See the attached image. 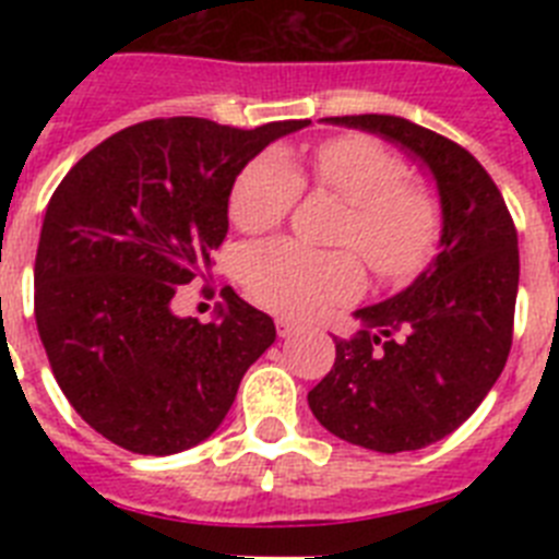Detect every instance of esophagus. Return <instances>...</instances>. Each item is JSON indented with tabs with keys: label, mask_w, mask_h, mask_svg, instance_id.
<instances>
[{
	"label": "esophagus",
	"mask_w": 559,
	"mask_h": 559,
	"mask_svg": "<svg viewBox=\"0 0 559 559\" xmlns=\"http://www.w3.org/2000/svg\"><path fill=\"white\" fill-rule=\"evenodd\" d=\"M274 324H276V333H280V338H288V335L296 330V324L288 322V319H276Z\"/></svg>",
	"instance_id": "34e87169"
}]
</instances>
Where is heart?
<instances>
[{
  "instance_id": "heart-1",
  "label": "heart",
  "mask_w": 559,
  "mask_h": 559,
  "mask_svg": "<svg viewBox=\"0 0 559 559\" xmlns=\"http://www.w3.org/2000/svg\"><path fill=\"white\" fill-rule=\"evenodd\" d=\"M310 181L349 204L338 243L353 246L369 269L403 283L431 257L439 206L426 187L408 181L406 162L386 145L347 133L316 145ZM302 195V176L280 151H265L240 170L229 195V218L240 231H269L288 218ZM237 274L254 302L285 316H316L347 302L364 285L353 251H316L296 240H269L240 254Z\"/></svg>"
}]
</instances>
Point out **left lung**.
Masks as SVG:
<instances>
[{
    "label": "left lung",
    "instance_id": "1",
    "mask_svg": "<svg viewBox=\"0 0 559 559\" xmlns=\"http://www.w3.org/2000/svg\"><path fill=\"white\" fill-rule=\"evenodd\" d=\"M394 142L431 170L442 204L439 254L406 290L355 310L335 364L308 392L313 417L378 453L419 451L456 431L512 347L518 231L490 173L448 136L392 114L328 117Z\"/></svg>",
    "mask_w": 559,
    "mask_h": 559
}]
</instances>
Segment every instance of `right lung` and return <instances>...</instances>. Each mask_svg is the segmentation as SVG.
I'll return each instance as SVG.
<instances>
[{
  "label": "right lung",
  "instance_id": "obj_1",
  "mask_svg": "<svg viewBox=\"0 0 559 559\" xmlns=\"http://www.w3.org/2000/svg\"><path fill=\"white\" fill-rule=\"evenodd\" d=\"M305 126L136 122L52 192L36 254L38 335L61 392L108 442L142 456L199 445L274 344L271 316L235 290L210 324L173 313V296L224 243L240 170Z\"/></svg>",
  "mask_w": 559,
  "mask_h": 559
}]
</instances>
